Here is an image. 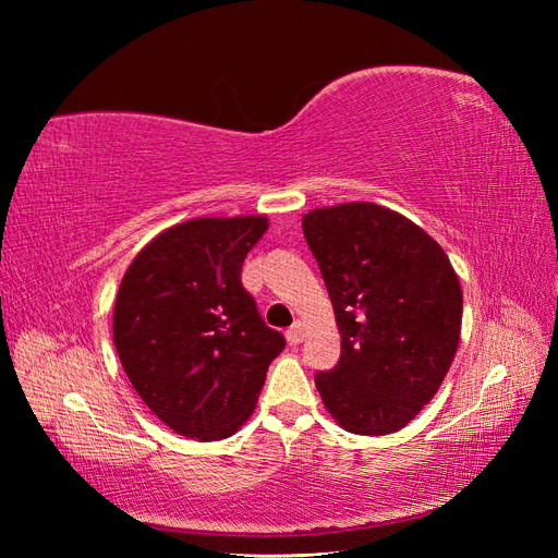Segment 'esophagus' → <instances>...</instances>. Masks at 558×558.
I'll use <instances>...</instances> for the list:
<instances>
[{"mask_svg":"<svg viewBox=\"0 0 558 558\" xmlns=\"http://www.w3.org/2000/svg\"><path fill=\"white\" fill-rule=\"evenodd\" d=\"M286 340H289V344L293 347L305 340V324H302V320H295V324L289 328V332H286Z\"/></svg>","mask_w":558,"mask_h":558,"instance_id":"1","label":"esophagus"}]
</instances>
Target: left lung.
<instances>
[{
    "mask_svg": "<svg viewBox=\"0 0 558 558\" xmlns=\"http://www.w3.org/2000/svg\"><path fill=\"white\" fill-rule=\"evenodd\" d=\"M342 335V356L316 388L356 435L404 428L445 381L461 340L463 293L442 246L375 202L302 216Z\"/></svg>",
    "mask_w": 558,
    "mask_h": 558,
    "instance_id": "1",
    "label": "left lung"
}]
</instances>
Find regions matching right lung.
I'll use <instances>...</instances> for the list:
<instances>
[{
	"label": "right lung",
	"instance_id": "obj_1",
	"mask_svg": "<svg viewBox=\"0 0 558 558\" xmlns=\"http://www.w3.org/2000/svg\"><path fill=\"white\" fill-rule=\"evenodd\" d=\"M265 216L193 218L150 240L121 281L113 344L134 391L165 426L226 440L256 410L286 347L242 286Z\"/></svg>",
	"mask_w": 558,
	"mask_h": 558
}]
</instances>
